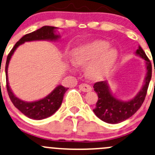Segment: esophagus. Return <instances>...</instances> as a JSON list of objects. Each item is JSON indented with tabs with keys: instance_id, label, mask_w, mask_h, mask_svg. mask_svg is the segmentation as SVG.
<instances>
[{
	"instance_id": "obj_1",
	"label": "esophagus",
	"mask_w": 155,
	"mask_h": 155,
	"mask_svg": "<svg viewBox=\"0 0 155 155\" xmlns=\"http://www.w3.org/2000/svg\"><path fill=\"white\" fill-rule=\"evenodd\" d=\"M79 88L81 90V91L83 92H90L92 91V87L89 84H81L79 86Z\"/></svg>"
}]
</instances>
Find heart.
Here are the masks:
<instances>
[{
    "label": "heart",
    "instance_id": "b5f03b06",
    "mask_svg": "<svg viewBox=\"0 0 155 155\" xmlns=\"http://www.w3.org/2000/svg\"><path fill=\"white\" fill-rule=\"evenodd\" d=\"M118 59V51L110 48L108 42L94 40L74 49L71 59L75 65L86 66L87 74L91 79L104 77L113 69Z\"/></svg>",
    "mask_w": 155,
    "mask_h": 155
}]
</instances>
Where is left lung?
<instances>
[{
  "label": "left lung",
  "mask_w": 155,
  "mask_h": 155,
  "mask_svg": "<svg viewBox=\"0 0 155 155\" xmlns=\"http://www.w3.org/2000/svg\"><path fill=\"white\" fill-rule=\"evenodd\" d=\"M135 54L145 60L147 74L142 87L134 98L127 101L118 98L113 94L107 81H98L93 86L98 99L93 111L98 118L106 123L115 124L124 121L133 115L143 103L152 78V64L140 45Z\"/></svg>",
  "instance_id": "obj_1"
}]
</instances>
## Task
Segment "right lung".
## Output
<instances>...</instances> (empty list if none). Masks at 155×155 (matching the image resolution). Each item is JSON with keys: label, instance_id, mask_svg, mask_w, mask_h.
<instances>
[{"label": "right lung", "instance_id": "obj_1", "mask_svg": "<svg viewBox=\"0 0 155 155\" xmlns=\"http://www.w3.org/2000/svg\"><path fill=\"white\" fill-rule=\"evenodd\" d=\"M57 27L45 25L42 28L31 33L25 35L17 42L8 54L6 59V88H7L8 94L12 102L17 109L20 110L22 113L24 114L28 118L34 120H42V119L48 118L54 114L62 104L64 94L68 87H64L62 85H58L54 88L51 93H49L47 96L42 99L35 101H25L20 99L14 94L12 89L10 88L9 83L8 80V67L10 59L12 57L16 49L22 44L25 42L39 41V40H47V41H57L60 38V35L56 34Z\"/></svg>", "mask_w": 155, "mask_h": 155}]
</instances>
